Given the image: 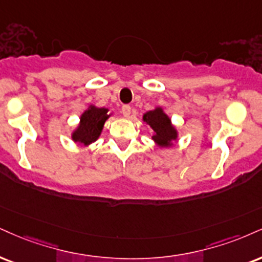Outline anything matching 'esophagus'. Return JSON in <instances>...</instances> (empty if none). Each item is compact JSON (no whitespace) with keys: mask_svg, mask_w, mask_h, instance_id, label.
<instances>
[{"mask_svg":"<svg viewBox=\"0 0 262 262\" xmlns=\"http://www.w3.org/2000/svg\"><path fill=\"white\" fill-rule=\"evenodd\" d=\"M130 106L129 105H124V106H122V113H123V116H124V117H129V116H130Z\"/></svg>","mask_w":262,"mask_h":262,"instance_id":"esophagus-1","label":"esophagus"}]
</instances>
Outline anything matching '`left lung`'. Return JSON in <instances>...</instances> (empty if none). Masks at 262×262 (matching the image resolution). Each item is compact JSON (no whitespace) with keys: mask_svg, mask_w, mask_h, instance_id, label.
Returning <instances> with one entry per match:
<instances>
[{"mask_svg":"<svg viewBox=\"0 0 262 262\" xmlns=\"http://www.w3.org/2000/svg\"><path fill=\"white\" fill-rule=\"evenodd\" d=\"M141 119L151 128L152 130L151 139L160 149L172 147L174 145L173 141L178 140L177 128L172 124L171 117L167 115L161 106H156L151 111L145 112Z\"/></svg>","mask_w":262,"mask_h":262,"instance_id":"1","label":"left lung"}]
</instances>
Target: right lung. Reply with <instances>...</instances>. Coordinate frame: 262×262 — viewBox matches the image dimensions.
<instances>
[{"label":"right lung","instance_id":"obj_1","mask_svg":"<svg viewBox=\"0 0 262 262\" xmlns=\"http://www.w3.org/2000/svg\"><path fill=\"white\" fill-rule=\"evenodd\" d=\"M108 111V108L97 107L93 103L88 106V108L80 115L78 125L72 132V140L83 146H90L95 143L102 133L105 122L113 116V113Z\"/></svg>","mask_w":262,"mask_h":262}]
</instances>
